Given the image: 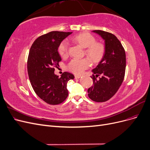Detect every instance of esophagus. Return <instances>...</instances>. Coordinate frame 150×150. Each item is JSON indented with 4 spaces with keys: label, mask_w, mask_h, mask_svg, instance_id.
I'll return each mask as SVG.
<instances>
[{
    "label": "esophagus",
    "mask_w": 150,
    "mask_h": 150,
    "mask_svg": "<svg viewBox=\"0 0 150 150\" xmlns=\"http://www.w3.org/2000/svg\"><path fill=\"white\" fill-rule=\"evenodd\" d=\"M74 78H75V79H79V78H81V76H79V75H75L74 76Z\"/></svg>",
    "instance_id": "esophagus-1"
}]
</instances>
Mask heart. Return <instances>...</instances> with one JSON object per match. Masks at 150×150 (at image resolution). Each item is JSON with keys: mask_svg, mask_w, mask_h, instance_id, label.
<instances>
[{"mask_svg": "<svg viewBox=\"0 0 150 150\" xmlns=\"http://www.w3.org/2000/svg\"><path fill=\"white\" fill-rule=\"evenodd\" d=\"M83 48H85V54L93 63H98L102 61L106 53V47L104 45L99 42L93 35L89 33H81L76 35L71 39ZM69 44L67 40H64L59 44L58 52L60 56L65 57L69 54ZM91 62L88 58H74L67 64V69L74 74H81L90 66Z\"/></svg>", "mask_w": 150, "mask_h": 150, "instance_id": "1", "label": "heart"}]
</instances>
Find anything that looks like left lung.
<instances>
[{"instance_id": "obj_1", "label": "left lung", "mask_w": 150, "mask_h": 150, "mask_svg": "<svg viewBox=\"0 0 150 150\" xmlns=\"http://www.w3.org/2000/svg\"><path fill=\"white\" fill-rule=\"evenodd\" d=\"M105 40L106 53L102 61L93 70V84L88 89V96L95 102H105L119 89L124 80L126 53L116 36L101 30H93Z\"/></svg>"}]
</instances>
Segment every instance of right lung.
I'll return each instance as SVG.
<instances>
[{
    "instance_id": "obj_1",
    "label": "right lung",
    "mask_w": 150,
    "mask_h": 150,
    "mask_svg": "<svg viewBox=\"0 0 150 150\" xmlns=\"http://www.w3.org/2000/svg\"><path fill=\"white\" fill-rule=\"evenodd\" d=\"M71 33L50 32L36 39L29 51L28 72L32 87L40 99L51 105L65 101L68 96L67 83L74 78L67 72H63L60 78L54 74L61 61L59 45Z\"/></svg>"
}]
</instances>
